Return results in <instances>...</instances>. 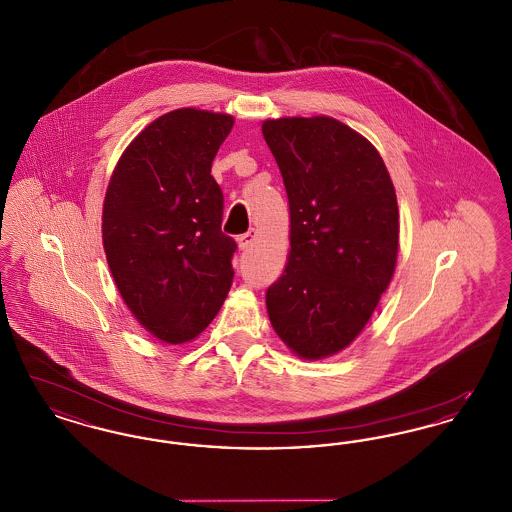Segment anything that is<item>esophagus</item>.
<instances>
[{
  "mask_svg": "<svg viewBox=\"0 0 512 512\" xmlns=\"http://www.w3.org/2000/svg\"><path fill=\"white\" fill-rule=\"evenodd\" d=\"M255 240H257V230L249 228L245 234L238 238V245H240V249H249L251 245L255 244Z\"/></svg>",
  "mask_w": 512,
  "mask_h": 512,
  "instance_id": "obj_1",
  "label": "esophagus"
}]
</instances>
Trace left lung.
I'll return each instance as SVG.
<instances>
[{
	"instance_id": "8db88e82",
	"label": "left lung",
	"mask_w": 512,
	"mask_h": 512,
	"mask_svg": "<svg viewBox=\"0 0 512 512\" xmlns=\"http://www.w3.org/2000/svg\"><path fill=\"white\" fill-rule=\"evenodd\" d=\"M290 201V257L267 290L268 318L303 359L355 340L390 284L399 211L388 169L361 134L330 117L263 122Z\"/></svg>"
}]
</instances>
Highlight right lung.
<instances>
[{"mask_svg":"<svg viewBox=\"0 0 512 512\" xmlns=\"http://www.w3.org/2000/svg\"><path fill=\"white\" fill-rule=\"evenodd\" d=\"M234 119L176 109L122 153L103 203V247L124 303L155 338H197L232 286L238 244L222 234L213 159Z\"/></svg>","mask_w":512,"mask_h":512,"instance_id":"obj_1","label":"right lung"}]
</instances>
